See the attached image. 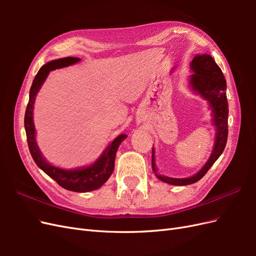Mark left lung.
<instances>
[{"label":"left lung","instance_id":"1","mask_svg":"<svg viewBox=\"0 0 256 256\" xmlns=\"http://www.w3.org/2000/svg\"><path fill=\"white\" fill-rule=\"evenodd\" d=\"M192 74L189 78V86L196 95L205 99L212 110V125L216 128L214 148L206 164L200 171L190 177L174 178L158 172L152 147V168L158 180L173 186H187L198 182L223 152L228 142V104L226 99V81L220 67L209 54H196L190 63Z\"/></svg>","mask_w":256,"mask_h":256}]
</instances>
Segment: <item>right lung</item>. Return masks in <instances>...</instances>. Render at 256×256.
Returning <instances> with one entry per match:
<instances>
[{"label":"right lung","instance_id":"add662e5","mask_svg":"<svg viewBox=\"0 0 256 256\" xmlns=\"http://www.w3.org/2000/svg\"><path fill=\"white\" fill-rule=\"evenodd\" d=\"M79 58H63L53 60L44 64L40 72L35 76L32 86L30 90L28 104L24 115V128L26 132L28 145L30 152L35 161L37 166L56 180L60 187L74 192H90L99 189L109 180L114 170V161L116 152L118 150L120 143L127 138V134H120L106 146V148L102 152L96 161L88 166L76 168L72 170L62 168L51 164L44 159L40 147L36 142V129L33 120L34 102L37 92H40L44 82L47 79L50 72L58 68H63L79 63Z\"/></svg>","mask_w":256,"mask_h":256}]
</instances>
